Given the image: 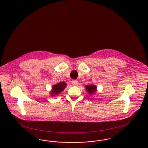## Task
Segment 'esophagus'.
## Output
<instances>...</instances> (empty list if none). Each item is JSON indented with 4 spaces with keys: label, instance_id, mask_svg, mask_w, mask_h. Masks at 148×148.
<instances>
[{
    "label": "esophagus",
    "instance_id": "1",
    "mask_svg": "<svg viewBox=\"0 0 148 148\" xmlns=\"http://www.w3.org/2000/svg\"><path fill=\"white\" fill-rule=\"evenodd\" d=\"M71 83H72L73 85H74V86H77V85L79 84L78 82H77V80H72Z\"/></svg>",
    "mask_w": 148,
    "mask_h": 148
}]
</instances>
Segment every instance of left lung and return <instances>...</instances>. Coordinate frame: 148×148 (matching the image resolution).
Returning <instances> with one entry per match:
<instances>
[{
	"mask_svg": "<svg viewBox=\"0 0 148 148\" xmlns=\"http://www.w3.org/2000/svg\"><path fill=\"white\" fill-rule=\"evenodd\" d=\"M85 89L86 90V91L89 92V94L93 95L97 91V87L95 85H87L85 86Z\"/></svg>",
	"mask_w": 148,
	"mask_h": 148,
	"instance_id": "obj_1",
	"label": "left lung"
}]
</instances>
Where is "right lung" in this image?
<instances>
[{
  "label": "right lung",
  "mask_w": 148,
  "mask_h": 148,
  "mask_svg": "<svg viewBox=\"0 0 148 148\" xmlns=\"http://www.w3.org/2000/svg\"><path fill=\"white\" fill-rule=\"evenodd\" d=\"M66 86V84L65 82H60L57 84L53 85L52 87L51 91H50V95L53 97L59 95L61 92H62Z\"/></svg>",
  "instance_id": "obj_1"
}]
</instances>
